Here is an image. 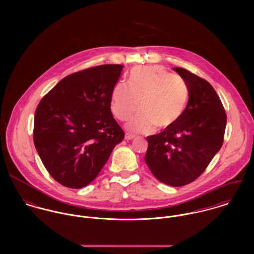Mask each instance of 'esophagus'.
Returning <instances> with one entry per match:
<instances>
[{
  "label": "esophagus",
  "instance_id": "esophagus-1",
  "mask_svg": "<svg viewBox=\"0 0 254 254\" xmlns=\"http://www.w3.org/2000/svg\"><path fill=\"white\" fill-rule=\"evenodd\" d=\"M135 138V136L133 135V134H130V133H126L125 134V139L126 140H132V139H134Z\"/></svg>",
  "mask_w": 254,
  "mask_h": 254
}]
</instances>
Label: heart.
<instances>
[{
    "label": "heart",
    "mask_w": 254,
    "mask_h": 254,
    "mask_svg": "<svg viewBox=\"0 0 254 254\" xmlns=\"http://www.w3.org/2000/svg\"><path fill=\"white\" fill-rule=\"evenodd\" d=\"M189 98L186 81L159 65L137 67L130 73L129 85L117 83L111 94L110 109L120 121H127L130 131L151 133L155 127L164 130L174 126L182 117Z\"/></svg>",
    "instance_id": "b5f03b06"
}]
</instances>
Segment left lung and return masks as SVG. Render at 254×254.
<instances>
[{
    "mask_svg": "<svg viewBox=\"0 0 254 254\" xmlns=\"http://www.w3.org/2000/svg\"><path fill=\"white\" fill-rule=\"evenodd\" d=\"M173 69L188 85L189 102L174 126L146 137L145 161L158 181L182 187L196 180L221 148L227 115L205 79L182 67Z\"/></svg>",
    "mask_w": 254,
    "mask_h": 254,
    "instance_id": "left-lung-1",
    "label": "left lung"
}]
</instances>
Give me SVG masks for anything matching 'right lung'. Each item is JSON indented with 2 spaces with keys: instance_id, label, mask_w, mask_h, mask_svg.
I'll return each mask as SVG.
<instances>
[{
  "instance_id": "obj_1",
  "label": "right lung",
  "mask_w": 254,
  "mask_h": 254,
  "mask_svg": "<svg viewBox=\"0 0 254 254\" xmlns=\"http://www.w3.org/2000/svg\"><path fill=\"white\" fill-rule=\"evenodd\" d=\"M123 68L103 64L67 75L40 101L33 141L49 174L80 189L96 179L124 131L112 116V90Z\"/></svg>"
}]
</instances>
